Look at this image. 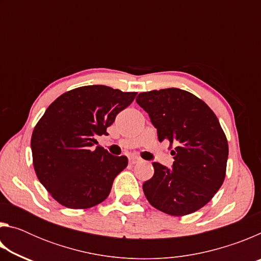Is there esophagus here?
<instances>
[{"mask_svg": "<svg viewBox=\"0 0 261 261\" xmlns=\"http://www.w3.org/2000/svg\"><path fill=\"white\" fill-rule=\"evenodd\" d=\"M129 161H130L131 165H136V163H138V162L141 161V159L138 158V156H130Z\"/></svg>", "mask_w": 261, "mask_h": 261, "instance_id": "obj_1", "label": "esophagus"}]
</instances>
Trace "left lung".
I'll return each mask as SVG.
<instances>
[{"label":"left lung","instance_id":"8db88e82","mask_svg":"<svg viewBox=\"0 0 261 261\" xmlns=\"http://www.w3.org/2000/svg\"><path fill=\"white\" fill-rule=\"evenodd\" d=\"M136 101L148 114L159 141L176 146L170 169L153 162V177L143 184L149 204L174 216L200 210L226 176L228 141L218 117L204 101L175 87L143 92Z\"/></svg>","mask_w":261,"mask_h":261}]
</instances>
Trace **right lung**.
<instances>
[{"label": "right lung", "instance_id": "add662e5", "mask_svg": "<svg viewBox=\"0 0 261 261\" xmlns=\"http://www.w3.org/2000/svg\"><path fill=\"white\" fill-rule=\"evenodd\" d=\"M137 95L105 85L74 88L59 96L35 125L31 148L40 183L68 208H90L109 196L127 158L98 144L116 115Z\"/></svg>", "mask_w": 261, "mask_h": 261}]
</instances>
